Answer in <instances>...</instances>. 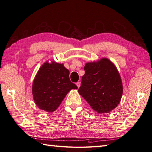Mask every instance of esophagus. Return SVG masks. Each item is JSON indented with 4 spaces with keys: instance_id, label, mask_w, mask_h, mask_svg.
I'll list each match as a JSON object with an SVG mask.
<instances>
[{
    "instance_id": "34e87169",
    "label": "esophagus",
    "mask_w": 152,
    "mask_h": 152,
    "mask_svg": "<svg viewBox=\"0 0 152 152\" xmlns=\"http://www.w3.org/2000/svg\"><path fill=\"white\" fill-rule=\"evenodd\" d=\"M76 85L78 87V88H79L80 86V82H77V83H76Z\"/></svg>"
}]
</instances>
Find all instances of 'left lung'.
Masks as SVG:
<instances>
[{
	"label": "left lung",
	"mask_w": 152,
	"mask_h": 152,
	"mask_svg": "<svg viewBox=\"0 0 152 152\" xmlns=\"http://www.w3.org/2000/svg\"><path fill=\"white\" fill-rule=\"evenodd\" d=\"M79 93L95 112L108 113L120 103L123 93L121 77L108 58L87 63Z\"/></svg>",
	"instance_id": "8db88e82"
}]
</instances>
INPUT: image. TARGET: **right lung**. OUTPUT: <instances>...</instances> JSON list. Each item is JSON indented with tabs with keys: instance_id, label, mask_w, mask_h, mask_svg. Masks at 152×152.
<instances>
[{
	"instance_id": "add662e5",
	"label": "right lung",
	"mask_w": 152,
	"mask_h": 152,
	"mask_svg": "<svg viewBox=\"0 0 152 152\" xmlns=\"http://www.w3.org/2000/svg\"><path fill=\"white\" fill-rule=\"evenodd\" d=\"M63 63L45 61L40 66L32 84V94L38 108L47 112L56 110L69 91L78 87L69 77Z\"/></svg>"
}]
</instances>
